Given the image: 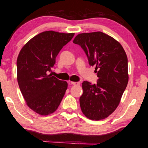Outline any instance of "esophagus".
<instances>
[{
  "label": "esophagus",
  "instance_id": "obj_1",
  "mask_svg": "<svg viewBox=\"0 0 148 148\" xmlns=\"http://www.w3.org/2000/svg\"><path fill=\"white\" fill-rule=\"evenodd\" d=\"M69 84H71V85H79V82H69Z\"/></svg>",
  "mask_w": 148,
  "mask_h": 148
}]
</instances>
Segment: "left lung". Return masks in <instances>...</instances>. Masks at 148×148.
Wrapping results in <instances>:
<instances>
[{
	"label": "left lung",
	"mask_w": 148,
	"mask_h": 148,
	"mask_svg": "<svg viewBox=\"0 0 148 148\" xmlns=\"http://www.w3.org/2000/svg\"><path fill=\"white\" fill-rule=\"evenodd\" d=\"M73 43L86 53L89 65L95 66L97 82L84 81L79 98L83 114L92 120L109 116L118 106L129 81L128 59L121 44L102 32L82 33Z\"/></svg>",
	"instance_id": "8db88e82"
}]
</instances>
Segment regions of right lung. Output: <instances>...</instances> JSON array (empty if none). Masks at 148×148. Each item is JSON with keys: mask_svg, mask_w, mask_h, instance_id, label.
I'll return each mask as SVG.
<instances>
[{"mask_svg": "<svg viewBox=\"0 0 148 148\" xmlns=\"http://www.w3.org/2000/svg\"><path fill=\"white\" fill-rule=\"evenodd\" d=\"M74 36V33L45 31L30 40L19 52L17 73L20 91L30 108L42 116L56 111L68 87L66 82L47 73Z\"/></svg>", "mask_w": 148, "mask_h": 148, "instance_id": "obj_1", "label": "right lung"}]
</instances>
